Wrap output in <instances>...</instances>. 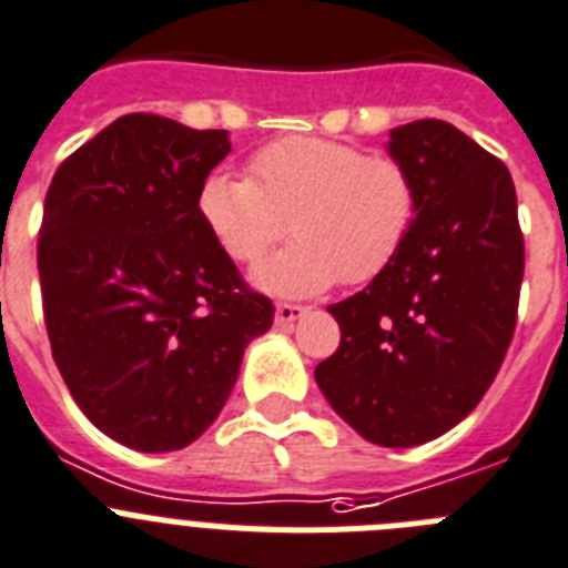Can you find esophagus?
Returning a JSON list of instances; mask_svg holds the SVG:
<instances>
[{
    "label": "esophagus",
    "instance_id": "34e87169",
    "mask_svg": "<svg viewBox=\"0 0 568 568\" xmlns=\"http://www.w3.org/2000/svg\"><path fill=\"white\" fill-rule=\"evenodd\" d=\"M305 314H308V308H305V305L280 303L277 305V314H274V320H277V325L288 328V325H294L300 317H305Z\"/></svg>",
    "mask_w": 568,
    "mask_h": 568
}]
</instances>
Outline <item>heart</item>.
Wrapping results in <instances>:
<instances>
[{"instance_id":"heart-1","label":"heart","mask_w":568,"mask_h":568,"mask_svg":"<svg viewBox=\"0 0 568 568\" xmlns=\"http://www.w3.org/2000/svg\"><path fill=\"white\" fill-rule=\"evenodd\" d=\"M251 176L214 171L200 185V216L236 263H254L291 231L297 243L256 265L280 297L368 283L406 248L417 220V180L406 162L352 142L285 136L260 148Z\"/></svg>"}]
</instances>
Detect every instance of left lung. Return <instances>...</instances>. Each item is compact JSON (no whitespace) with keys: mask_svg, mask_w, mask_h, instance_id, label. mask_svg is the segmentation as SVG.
Listing matches in <instances>:
<instances>
[{"mask_svg":"<svg viewBox=\"0 0 568 568\" xmlns=\"http://www.w3.org/2000/svg\"><path fill=\"white\" fill-rule=\"evenodd\" d=\"M388 154L417 180L406 248L354 297L328 305L339 348L320 392L368 443L408 448L466 417L515 337L523 251L509 168L460 128H394Z\"/></svg>","mask_w":568,"mask_h":568,"instance_id":"8db88e82","label":"left lung"}]
</instances>
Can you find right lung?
Returning <instances> with one entry per match:
<instances>
[{"label": "right lung", "mask_w": 568, "mask_h": 568, "mask_svg": "<svg viewBox=\"0 0 568 568\" xmlns=\"http://www.w3.org/2000/svg\"><path fill=\"white\" fill-rule=\"evenodd\" d=\"M229 151V131L125 113L45 194L37 268L53 359L88 420L136 452L194 443L274 323L196 205Z\"/></svg>", "instance_id": "1"}]
</instances>
